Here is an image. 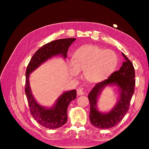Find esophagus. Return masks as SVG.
<instances>
[{
  "instance_id": "esophagus-1",
  "label": "esophagus",
  "mask_w": 149,
  "mask_h": 149,
  "mask_svg": "<svg viewBox=\"0 0 149 149\" xmlns=\"http://www.w3.org/2000/svg\"><path fill=\"white\" fill-rule=\"evenodd\" d=\"M77 95H83L84 94V89H82V88H78V89H77Z\"/></svg>"
}]
</instances>
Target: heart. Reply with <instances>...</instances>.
Wrapping results in <instances>:
<instances>
[{"label":"heart","mask_w":149,"mask_h":149,"mask_svg":"<svg viewBox=\"0 0 149 149\" xmlns=\"http://www.w3.org/2000/svg\"><path fill=\"white\" fill-rule=\"evenodd\" d=\"M72 64L69 72L73 77L84 71L88 81L99 83L108 77L117 66L118 58L112 50H104L97 46L89 45L80 48L72 56Z\"/></svg>","instance_id":"1"}]
</instances>
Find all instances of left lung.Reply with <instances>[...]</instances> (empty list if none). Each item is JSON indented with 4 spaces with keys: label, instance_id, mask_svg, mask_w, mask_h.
<instances>
[{
    "label": "left lung",
    "instance_id": "obj_1",
    "mask_svg": "<svg viewBox=\"0 0 149 149\" xmlns=\"http://www.w3.org/2000/svg\"><path fill=\"white\" fill-rule=\"evenodd\" d=\"M125 58L119 70L111 74L107 79L97 84L89 93V118L91 123L99 129H108L121 122L130 107L134 93L135 73L132 62L122 53ZM108 85H116L120 91L119 99L115 107L107 113H100L97 108V100L102 91Z\"/></svg>",
    "mask_w": 149,
    "mask_h": 149
}]
</instances>
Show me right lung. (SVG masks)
I'll return each instance as SVG.
<instances>
[{
	"label": "right lung",
	"mask_w": 149,
	"mask_h": 149,
	"mask_svg": "<svg viewBox=\"0 0 149 149\" xmlns=\"http://www.w3.org/2000/svg\"><path fill=\"white\" fill-rule=\"evenodd\" d=\"M76 39L68 38L55 40L40 48L32 56L26 72V93L30 112L40 125L49 129H56L67 122V109L70 102L76 98L75 89L65 91L58 98L51 108H47L39 104L34 99L30 88L29 74L52 57L61 55L66 58L69 47Z\"/></svg>",
	"instance_id": "add662e5"
}]
</instances>
